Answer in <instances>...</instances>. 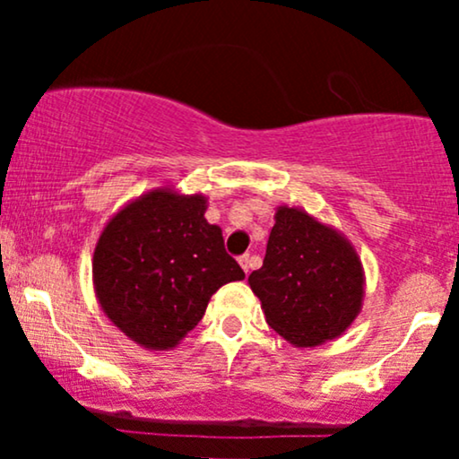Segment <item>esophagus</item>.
Instances as JSON below:
<instances>
[{"label": "esophagus", "mask_w": 459, "mask_h": 459, "mask_svg": "<svg viewBox=\"0 0 459 459\" xmlns=\"http://www.w3.org/2000/svg\"><path fill=\"white\" fill-rule=\"evenodd\" d=\"M239 265H241V270H244L246 273L250 272V267H252V256H250V255L239 256Z\"/></svg>", "instance_id": "esophagus-1"}]
</instances>
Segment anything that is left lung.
<instances>
[{
	"label": "left lung",
	"instance_id": "8db88e82",
	"mask_svg": "<svg viewBox=\"0 0 459 459\" xmlns=\"http://www.w3.org/2000/svg\"><path fill=\"white\" fill-rule=\"evenodd\" d=\"M247 284L270 328L296 347H317L343 334L360 315L365 267L341 230L281 204L265 259Z\"/></svg>",
	"mask_w": 459,
	"mask_h": 459
}]
</instances>
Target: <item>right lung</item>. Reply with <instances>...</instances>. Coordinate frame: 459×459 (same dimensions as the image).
<instances>
[{
    "label": "right lung",
    "mask_w": 459,
    "mask_h": 459,
    "mask_svg": "<svg viewBox=\"0 0 459 459\" xmlns=\"http://www.w3.org/2000/svg\"><path fill=\"white\" fill-rule=\"evenodd\" d=\"M204 212L207 196L161 186L129 200L99 235L94 296L105 317L144 350H175L213 293L244 281V270L226 255L222 229Z\"/></svg>",
    "instance_id": "right-lung-1"
}]
</instances>
